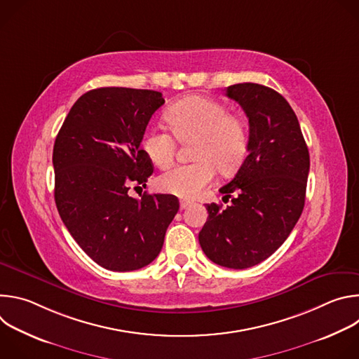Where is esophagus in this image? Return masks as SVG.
<instances>
[{
    "instance_id": "34e87169",
    "label": "esophagus",
    "mask_w": 359,
    "mask_h": 359,
    "mask_svg": "<svg viewBox=\"0 0 359 359\" xmlns=\"http://www.w3.org/2000/svg\"><path fill=\"white\" fill-rule=\"evenodd\" d=\"M191 201H189V200H180V210H186V209H189L190 206H191Z\"/></svg>"
}]
</instances>
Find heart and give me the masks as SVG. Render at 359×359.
<instances>
[{"instance_id":"b5f03b06","label":"heart","mask_w":359,"mask_h":359,"mask_svg":"<svg viewBox=\"0 0 359 359\" xmlns=\"http://www.w3.org/2000/svg\"><path fill=\"white\" fill-rule=\"evenodd\" d=\"M169 130L179 142L191 143L190 165H179L162 173L156 186L161 191L193 198L216 176L233 173L243 163L248 147V128L243 118L227 114L222 102L191 95L177 100L165 114ZM140 149L156 168H168L175 158L176 143L169 132L147 126L140 137Z\"/></svg>"}]
</instances>
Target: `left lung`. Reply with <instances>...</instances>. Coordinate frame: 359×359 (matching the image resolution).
<instances>
[{"label": "left lung", "instance_id": "left-lung-1", "mask_svg": "<svg viewBox=\"0 0 359 359\" xmlns=\"http://www.w3.org/2000/svg\"><path fill=\"white\" fill-rule=\"evenodd\" d=\"M226 95L248 118L247 156L220 189L231 204H206L198 243L223 267L243 270L269 259L297 224L305 201L310 153L298 119L283 95L259 83H236Z\"/></svg>", "mask_w": 359, "mask_h": 359}]
</instances>
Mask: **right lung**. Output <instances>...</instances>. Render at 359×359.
Here are the masks:
<instances>
[{
  "label": "right lung",
  "instance_id": "1",
  "mask_svg": "<svg viewBox=\"0 0 359 359\" xmlns=\"http://www.w3.org/2000/svg\"><path fill=\"white\" fill-rule=\"evenodd\" d=\"M163 104L158 90L92 89L75 102L55 139L60 216L79 247L111 271L139 270L155 260L179 210L172 194L139 200L128 193L153 173L140 137Z\"/></svg>",
  "mask_w": 359,
  "mask_h": 359
}]
</instances>
